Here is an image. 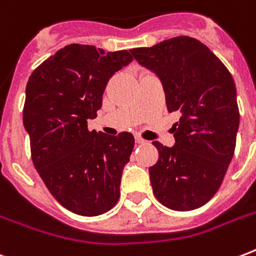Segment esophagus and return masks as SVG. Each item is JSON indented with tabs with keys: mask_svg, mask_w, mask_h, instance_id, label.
Segmentation results:
<instances>
[{
	"mask_svg": "<svg viewBox=\"0 0 256 256\" xmlns=\"http://www.w3.org/2000/svg\"><path fill=\"white\" fill-rule=\"evenodd\" d=\"M136 144H146V140H144V138H140V136H136Z\"/></svg>",
	"mask_w": 256,
	"mask_h": 256,
	"instance_id": "1",
	"label": "esophagus"
}]
</instances>
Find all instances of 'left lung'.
Instances as JSON below:
<instances>
[{
  "mask_svg": "<svg viewBox=\"0 0 256 256\" xmlns=\"http://www.w3.org/2000/svg\"><path fill=\"white\" fill-rule=\"evenodd\" d=\"M160 80L168 112H176L175 144L154 140L160 158L148 168L156 198L175 211H190L218 191L234 156L239 110L234 80L202 42L175 37L130 50Z\"/></svg>",
  "mask_w": 256,
  "mask_h": 256,
  "instance_id": "obj_1",
  "label": "left lung"
}]
</instances>
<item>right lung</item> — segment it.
I'll use <instances>...</instances> for the list:
<instances>
[{"instance_id":"add662e5","label":"right lung","mask_w":256,"mask_h":256,"mask_svg":"<svg viewBox=\"0 0 256 256\" xmlns=\"http://www.w3.org/2000/svg\"><path fill=\"white\" fill-rule=\"evenodd\" d=\"M130 52L72 44L44 61L26 85L24 126L34 168L54 198L74 214L96 216L116 206L132 148L130 132H88L116 72Z\"/></svg>"}]
</instances>
